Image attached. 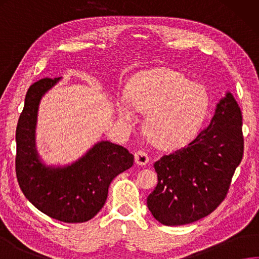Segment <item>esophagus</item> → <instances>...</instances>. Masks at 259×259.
Here are the masks:
<instances>
[{
	"label": "esophagus",
	"instance_id": "obj_1",
	"mask_svg": "<svg viewBox=\"0 0 259 259\" xmlns=\"http://www.w3.org/2000/svg\"><path fill=\"white\" fill-rule=\"evenodd\" d=\"M135 162L139 165H145L149 162V155L144 151H136L135 152Z\"/></svg>",
	"mask_w": 259,
	"mask_h": 259
}]
</instances>
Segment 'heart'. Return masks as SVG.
Instances as JSON below:
<instances>
[{
  "instance_id": "obj_1",
  "label": "heart",
  "mask_w": 259,
  "mask_h": 259,
  "mask_svg": "<svg viewBox=\"0 0 259 259\" xmlns=\"http://www.w3.org/2000/svg\"><path fill=\"white\" fill-rule=\"evenodd\" d=\"M117 106L127 124L135 121V109L148 114L149 140L160 148L174 149L196 135L207 114L209 98L202 85L190 82L183 73L161 67L140 73L131 82L128 96H121Z\"/></svg>"
}]
</instances>
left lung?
<instances>
[{
    "label": "left lung",
    "instance_id": "8db88e82",
    "mask_svg": "<svg viewBox=\"0 0 259 259\" xmlns=\"http://www.w3.org/2000/svg\"><path fill=\"white\" fill-rule=\"evenodd\" d=\"M242 115L230 92L196 139L154 163L158 185L148 196L153 218L183 226L207 217L226 198L243 155Z\"/></svg>",
    "mask_w": 259,
    "mask_h": 259
}]
</instances>
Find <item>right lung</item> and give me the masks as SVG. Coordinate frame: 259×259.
<instances>
[{"instance_id":"add662e5","label":"right lung","mask_w":259,"mask_h":259,"mask_svg":"<svg viewBox=\"0 0 259 259\" xmlns=\"http://www.w3.org/2000/svg\"><path fill=\"white\" fill-rule=\"evenodd\" d=\"M61 77L41 79L29 88L16 131V174L22 193L39 211L55 220L81 223L97 215L113 179L134 162L124 146L100 141L74 162L46 165L36 149L38 107Z\"/></svg>"}]
</instances>
